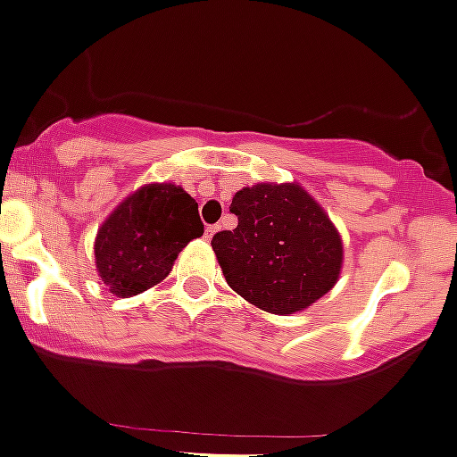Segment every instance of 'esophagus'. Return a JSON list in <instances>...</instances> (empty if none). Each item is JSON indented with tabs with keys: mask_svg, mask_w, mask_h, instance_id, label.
Instances as JSON below:
<instances>
[{
	"mask_svg": "<svg viewBox=\"0 0 457 457\" xmlns=\"http://www.w3.org/2000/svg\"><path fill=\"white\" fill-rule=\"evenodd\" d=\"M215 230H218V227H206V237H213Z\"/></svg>",
	"mask_w": 457,
	"mask_h": 457,
	"instance_id": "1",
	"label": "esophagus"
}]
</instances>
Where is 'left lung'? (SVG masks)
Here are the masks:
<instances>
[{
    "label": "left lung",
    "instance_id": "1",
    "mask_svg": "<svg viewBox=\"0 0 457 457\" xmlns=\"http://www.w3.org/2000/svg\"><path fill=\"white\" fill-rule=\"evenodd\" d=\"M233 230L211 239L228 287L257 309L288 315L337 282L342 239L297 184H255L235 193Z\"/></svg>",
    "mask_w": 457,
    "mask_h": 457
}]
</instances>
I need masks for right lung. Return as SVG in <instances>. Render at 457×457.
<instances>
[{
  "instance_id": "obj_1",
  "label": "right lung",
  "mask_w": 457,
  "mask_h": 457,
  "mask_svg": "<svg viewBox=\"0 0 457 457\" xmlns=\"http://www.w3.org/2000/svg\"><path fill=\"white\" fill-rule=\"evenodd\" d=\"M204 235L197 202L175 184H151L126 197L102 224L95 262L102 282L129 297L160 284L178 253Z\"/></svg>"
}]
</instances>
